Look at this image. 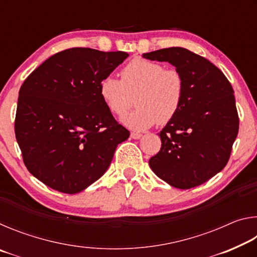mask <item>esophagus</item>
Returning <instances> with one entry per match:
<instances>
[{"mask_svg": "<svg viewBox=\"0 0 257 257\" xmlns=\"http://www.w3.org/2000/svg\"><path fill=\"white\" fill-rule=\"evenodd\" d=\"M142 136H143L142 134H139V133H135V132L130 134V137H132L133 139H139V138H142Z\"/></svg>", "mask_w": 257, "mask_h": 257, "instance_id": "34e87169", "label": "esophagus"}]
</instances>
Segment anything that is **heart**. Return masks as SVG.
Masks as SVG:
<instances>
[{"mask_svg":"<svg viewBox=\"0 0 257 257\" xmlns=\"http://www.w3.org/2000/svg\"><path fill=\"white\" fill-rule=\"evenodd\" d=\"M186 81L177 69L162 63L133 59L120 70V80L105 77L99 82V96L112 114L122 116L135 97L137 107L122 119L125 125L142 132L155 123L171 121L184 102Z\"/></svg>","mask_w":257,"mask_h":257,"instance_id":"obj_1","label":"heart"}]
</instances>
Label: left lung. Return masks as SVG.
<instances>
[{"instance_id":"1","label":"left lung","mask_w":257,"mask_h":257,"mask_svg":"<svg viewBox=\"0 0 257 257\" xmlns=\"http://www.w3.org/2000/svg\"><path fill=\"white\" fill-rule=\"evenodd\" d=\"M144 58L170 62L186 81L184 102L160 133L162 146L150 167L176 188L202 185L227 165L238 135L232 86L210 61L182 47L150 52Z\"/></svg>"}]
</instances>
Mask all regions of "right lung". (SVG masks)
I'll use <instances>...</instances> for the list:
<instances>
[{"label": "right lung", "instance_id": "1", "mask_svg": "<svg viewBox=\"0 0 257 257\" xmlns=\"http://www.w3.org/2000/svg\"><path fill=\"white\" fill-rule=\"evenodd\" d=\"M129 56L72 47L44 61L19 90L15 133L28 171L76 194L99 179L129 130L99 96V82Z\"/></svg>", "mask_w": 257, "mask_h": 257}]
</instances>
